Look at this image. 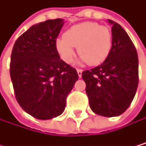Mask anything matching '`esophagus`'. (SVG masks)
Returning a JSON list of instances; mask_svg holds the SVG:
<instances>
[{
	"instance_id": "esophagus-1",
	"label": "esophagus",
	"mask_w": 146,
	"mask_h": 146,
	"mask_svg": "<svg viewBox=\"0 0 146 146\" xmlns=\"http://www.w3.org/2000/svg\"><path fill=\"white\" fill-rule=\"evenodd\" d=\"M77 72H78L79 77L80 78V77H81V75H82V70H81V69H77Z\"/></svg>"
}]
</instances>
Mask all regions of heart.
<instances>
[{"label": "heart", "mask_w": 146, "mask_h": 146, "mask_svg": "<svg viewBox=\"0 0 146 146\" xmlns=\"http://www.w3.org/2000/svg\"><path fill=\"white\" fill-rule=\"evenodd\" d=\"M56 49L66 63L75 56V47L81 63L99 66L107 59L112 49V34L107 27L94 22H84L72 26L64 36L56 40Z\"/></svg>", "instance_id": "obj_1"}]
</instances>
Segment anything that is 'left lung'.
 <instances>
[{
    "label": "left lung",
    "mask_w": 146,
    "mask_h": 146,
    "mask_svg": "<svg viewBox=\"0 0 146 146\" xmlns=\"http://www.w3.org/2000/svg\"><path fill=\"white\" fill-rule=\"evenodd\" d=\"M112 49L104 62L82 72L90 108L99 115L123 114L131 105L138 85L137 50L123 27L112 20Z\"/></svg>",
    "instance_id": "8db88e82"
}]
</instances>
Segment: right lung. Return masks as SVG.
<instances>
[{
    "label": "right lung",
    "instance_id": "1",
    "mask_svg": "<svg viewBox=\"0 0 146 146\" xmlns=\"http://www.w3.org/2000/svg\"><path fill=\"white\" fill-rule=\"evenodd\" d=\"M64 23L58 18L32 25L12 50L10 77L15 98L36 119H52L62 114L67 95L79 79L76 70L60 59L56 49Z\"/></svg>",
    "mask_w": 146,
    "mask_h": 146
}]
</instances>
